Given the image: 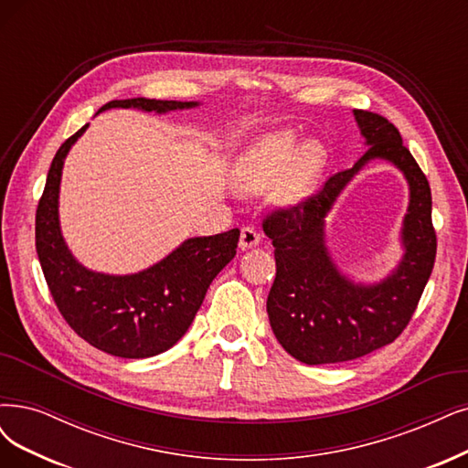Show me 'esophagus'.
Segmentation results:
<instances>
[{
    "label": "esophagus",
    "instance_id": "obj_1",
    "mask_svg": "<svg viewBox=\"0 0 468 468\" xmlns=\"http://www.w3.org/2000/svg\"><path fill=\"white\" fill-rule=\"evenodd\" d=\"M261 233H258L254 228H243L240 229V239H239V247L240 250H249L261 243Z\"/></svg>",
    "mask_w": 468,
    "mask_h": 468
}]
</instances>
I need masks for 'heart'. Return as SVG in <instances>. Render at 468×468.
Returning a JSON list of instances; mask_svg holds the SVG:
<instances>
[{"label": "heart", "mask_w": 468, "mask_h": 468, "mask_svg": "<svg viewBox=\"0 0 468 468\" xmlns=\"http://www.w3.org/2000/svg\"><path fill=\"white\" fill-rule=\"evenodd\" d=\"M325 160L324 148L308 143L299 152V141L291 131L271 133L249 146L233 167V181L243 193H261L278 181L292 165L278 188L280 200L299 198L313 183Z\"/></svg>", "instance_id": "obj_1"}]
</instances>
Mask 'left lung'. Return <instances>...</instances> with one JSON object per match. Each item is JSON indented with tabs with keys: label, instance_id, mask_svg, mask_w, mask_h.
<instances>
[{
	"label": "left lung",
	"instance_id": "8db88e82",
	"mask_svg": "<svg viewBox=\"0 0 468 468\" xmlns=\"http://www.w3.org/2000/svg\"><path fill=\"white\" fill-rule=\"evenodd\" d=\"M355 117L368 144L365 155L351 169L327 177L314 195L273 207L262 221L275 256V280L266 303L271 330L282 347L304 365L353 360L393 343L409 325L436 262L438 239L426 176L391 121L367 110H355ZM372 157L393 161L410 181L408 252L386 282L358 288L345 281L326 256L323 216Z\"/></svg>",
	"mask_w": 468,
	"mask_h": 468
}]
</instances>
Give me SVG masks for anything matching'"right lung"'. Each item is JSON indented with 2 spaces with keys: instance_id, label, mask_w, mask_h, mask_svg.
<instances>
[{
  "instance_id": "add662e5",
  "label": "right lung",
  "mask_w": 468,
  "mask_h": 468,
  "mask_svg": "<svg viewBox=\"0 0 468 468\" xmlns=\"http://www.w3.org/2000/svg\"><path fill=\"white\" fill-rule=\"evenodd\" d=\"M197 106L173 100H113L110 108L169 112ZM86 125L59 146L37 207V252L48 289L71 330L92 347L123 358H146L173 347L193 324L216 275L231 262L240 231L188 239L160 264L134 275L82 268L59 231L58 197L63 160Z\"/></svg>"
}]
</instances>
